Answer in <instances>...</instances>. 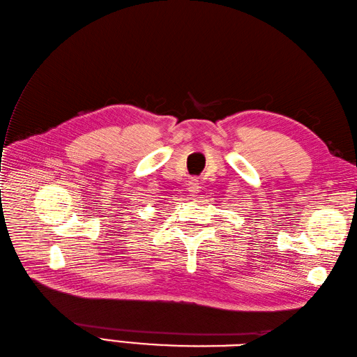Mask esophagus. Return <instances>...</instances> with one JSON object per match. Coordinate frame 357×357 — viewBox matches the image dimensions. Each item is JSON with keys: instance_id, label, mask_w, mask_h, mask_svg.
Segmentation results:
<instances>
[{"instance_id": "esophagus-1", "label": "esophagus", "mask_w": 357, "mask_h": 357, "mask_svg": "<svg viewBox=\"0 0 357 357\" xmlns=\"http://www.w3.org/2000/svg\"><path fill=\"white\" fill-rule=\"evenodd\" d=\"M187 185H188V192L192 193V196H196L199 193V190H201V182H199L197 178H190L187 181Z\"/></svg>"}]
</instances>
